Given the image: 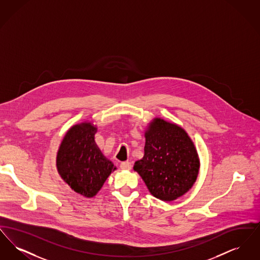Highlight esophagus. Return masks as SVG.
<instances>
[{
	"label": "esophagus",
	"instance_id": "obj_1",
	"mask_svg": "<svg viewBox=\"0 0 260 260\" xmlns=\"http://www.w3.org/2000/svg\"><path fill=\"white\" fill-rule=\"evenodd\" d=\"M120 168L122 170H125V171H128L132 169V162L131 161H123L120 164Z\"/></svg>",
	"mask_w": 260,
	"mask_h": 260
}]
</instances>
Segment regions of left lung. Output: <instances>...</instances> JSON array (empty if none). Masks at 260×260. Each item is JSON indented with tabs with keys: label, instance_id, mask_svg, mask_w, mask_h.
Listing matches in <instances>:
<instances>
[{
	"label": "left lung",
	"instance_id": "8db88e82",
	"mask_svg": "<svg viewBox=\"0 0 260 260\" xmlns=\"http://www.w3.org/2000/svg\"><path fill=\"white\" fill-rule=\"evenodd\" d=\"M144 157L134 170L142 177L150 193L162 201H173L195 183L200 161L196 148L177 124L155 119L145 133Z\"/></svg>",
	"mask_w": 260,
	"mask_h": 260
}]
</instances>
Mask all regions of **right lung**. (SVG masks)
Returning <instances> with one entry per match:
<instances>
[{
  "label": "right lung",
  "mask_w": 260,
  "mask_h": 260,
  "mask_svg": "<svg viewBox=\"0 0 260 260\" xmlns=\"http://www.w3.org/2000/svg\"><path fill=\"white\" fill-rule=\"evenodd\" d=\"M96 127L83 123L71 127L62 140L56 166L62 179L75 192L90 198L116 169L94 142Z\"/></svg>",
  "instance_id": "obj_1"
}]
</instances>
